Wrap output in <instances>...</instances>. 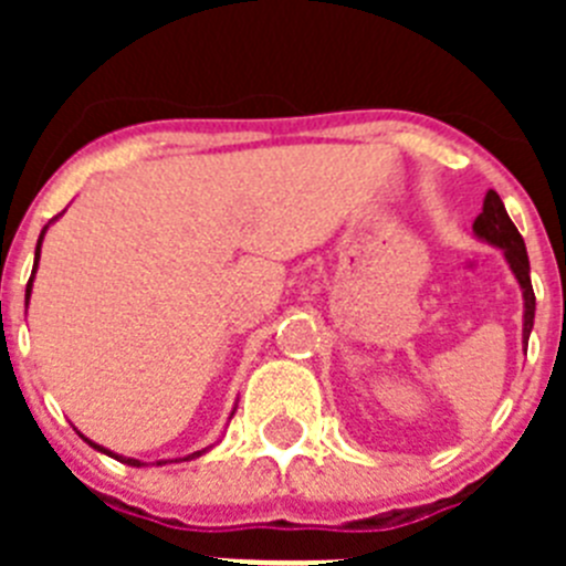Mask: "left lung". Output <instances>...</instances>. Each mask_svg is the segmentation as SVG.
I'll return each instance as SVG.
<instances>
[{"mask_svg": "<svg viewBox=\"0 0 566 566\" xmlns=\"http://www.w3.org/2000/svg\"><path fill=\"white\" fill-rule=\"evenodd\" d=\"M473 232L482 240L493 243V247L504 249V258H507L510 269L516 274L518 286L524 292V343L530 339L533 332V317H536V294H533V283H530V260L527 249H524V238L518 234L516 223L510 221L507 209H504L502 198H499L493 189H488L482 203V214L473 221Z\"/></svg>", "mask_w": 566, "mask_h": 566, "instance_id": "1", "label": "left lung"}]
</instances>
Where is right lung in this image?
Segmentation results:
<instances>
[{
  "mask_svg": "<svg viewBox=\"0 0 566 566\" xmlns=\"http://www.w3.org/2000/svg\"><path fill=\"white\" fill-rule=\"evenodd\" d=\"M39 249H42V238H39V243H36V260H39ZM33 269H36V266H33ZM30 286H33V280L28 283V297H30ZM87 442H90V439H87ZM90 444H93V442H90ZM93 448H98V444H93ZM98 451H104V448H98ZM104 453H109V451H104ZM109 457H115V453H109ZM192 457H198V453H192ZM115 459H122V457H115ZM122 462L133 464V468H142V462H138V459H122Z\"/></svg>",
  "mask_w": 566,
  "mask_h": 566,
  "instance_id": "right-lung-1",
  "label": "right lung"
}]
</instances>
